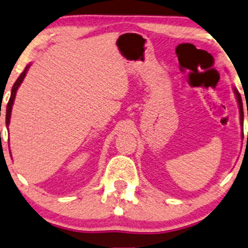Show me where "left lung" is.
I'll return each instance as SVG.
<instances>
[{"instance_id": "8db88e82", "label": "left lung", "mask_w": 248, "mask_h": 248, "mask_svg": "<svg viewBox=\"0 0 248 248\" xmlns=\"http://www.w3.org/2000/svg\"><path fill=\"white\" fill-rule=\"evenodd\" d=\"M233 92L234 94H236V98H237V101H238V105H239V112H240V124H242L243 126V121H244V112H243V102H242V96H240L239 92L237 91L236 88H233ZM244 136V134H242ZM247 138H248V134H247Z\"/></svg>"}]
</instances>
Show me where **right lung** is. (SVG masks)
Masks as SVG:
<instances>
[{
    "instance_id": "right-lung-1",
    "label": "right lung",
    "mask_w": 248,
    "mask_h": 248,
    "mask_svg": "<svg viewBox=\"0 0 248 248\" xmlns=\"http://www.w3.org/2000/svg\"><path fill=\"white\" fill-rule=\"evenodd\" d=\"M30 66H31V65H28L27 67H26L24 72L21 73V75L18 77V79H17V81H16L14 86H12L11 96H10V99H9L8 105H6V110H5V124H6V127H8L9 124H10L11 110H12V106H14V101H15L16 94H17V90H18L19 86H20L22 81H24V78H25V76H26V73H27V70H28V68H30Z\"/></svg>"
}]
</instances>
